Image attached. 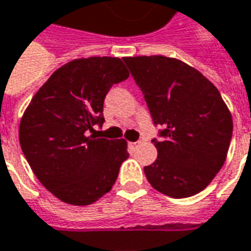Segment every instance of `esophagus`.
<instances>
[{
	"mask_svg": "<svg viewBox=\"0 0 251 251\" xmlns=\"http://www.w3.org/2000/svg\"><path fill=\"white\" fill-rule=\"evenodd\" d=\"M140 141H138V142H129V148H130V149H137V148L140 146Z\"/></svg>",
	"mask_w": 251,
	"mask_h": 251,
	"instance_id": "esophagus-1",
	"label": "esophagus"
}]
</instances>
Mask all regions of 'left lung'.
<instances>
[{"label": "left lung", "mask_w": 251, "mask_h": 251, "mask_svg": "<svg viewBox=\"0 0 251 251\" xmlns=\"http://www.w3.org/2000/svg\"><path fill=\"white\" fill-rule=\"evenodd\" d=\"M144 93L154 125L157 159L144 172L151 186L172 198L203 190L224 166L233 120L218 89L198 70L163 55L125 57Z\"/></svg>", "instance_id": "obj_1"}]
</instances>
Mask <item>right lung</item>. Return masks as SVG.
Returning <instances> with one entry per match:
<instances>
[{"label": "right lung", "mask_w": 251, "mask_h": 251, "mask_svg": "<svg viewBox=\"0 0 251 251\" xmlns=\"http://www.w3.org/2000/svg\"><path fill=\"white\" fill-rule=\"evenodd\" d=\"M129 77L120 58L70 61L50 75L22 116L20 144L44 186L62 202L86 206L110 192L129 157L125 140L97 138L103 101Z\"/></svg>", "instance_id": "1"}]
</instances>
